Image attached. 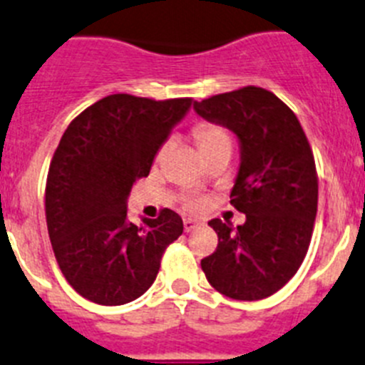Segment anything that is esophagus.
Returning a JSON list of instances; mask_svg holds the SVG:
<instances>
[{
    "label": "esophagus",
    "mask_w": 365,
    "mask_h": 365,
    "mask_svg": "<svg viewBox=\"0 0 365 365\" xmlns=\"http://www.w3.org/2000/svg\"><path fill=\"white\" fill-rule=\"evenodd\" d=\"M195 227H198V222L192 218H185L183 220V229H185V232H190Z\"/></svg>",
    "instance_id": "1"
}]
</instances>
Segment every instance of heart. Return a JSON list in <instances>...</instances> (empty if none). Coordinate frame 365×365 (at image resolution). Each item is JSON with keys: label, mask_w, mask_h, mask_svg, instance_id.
Masks as SVG:
<instances>
[{"label": "heart", "mask_w": 365, "mask_h": 365, "mask_svg": "<svg viewBox=\"0 0 365 365\" xmlns=\"http://www.w3.org/2000/svg\"><path fill=\"white\" fill-rule=\"evenodd\" d=\"M195 140L196 145H198L200 153L202 154H209V153H216V150H229L231 153L232 149V138L229 134L227 129H223L222 125H216V123H200V125L195 127ZM167 145L160 147L158 154H156V158H162L163 154H165ZM185 205L192 211L200 209L202 207V200L198 198H190L187 200Z\"/></svg>", "instance_id": "obj_1"}]
</instances>
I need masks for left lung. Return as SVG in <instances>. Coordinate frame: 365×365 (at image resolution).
Listing matches in <instances>:
<instances>
[{"mask_svg": "<svg viewBox=\"0 0 365 365\" xmlns=\"http://www.w3.org/2000/svg\"><path fill=\"white\" fill-rule=\"evenodd\" d=\"M195 110L238 136L242 163L231 205L245 215L236 229L209 222L218 247L202 269L218 293L262 300L297 274L309 249L318 207L313 150L293 110L262 87L195 101Z\"/></svg>", "mask_w": 365, "mask_h": 365, "instance_id": "obj_1", "label": "left lung"}]
</instances>
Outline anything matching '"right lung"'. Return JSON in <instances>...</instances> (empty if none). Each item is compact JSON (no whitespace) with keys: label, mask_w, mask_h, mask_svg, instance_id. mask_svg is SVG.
<instances>
[{"label":"right lung","mask_w":365,"mask_h":365,"mask_svg":"<svg viewBox=\"0 0 365 365\" xmlns=\"http://www.w3.org/2000/svg\"><path fill=\"white\" fill-rule=\"evenodd\" d=\"M192 98L150 100L110 94L78 114L52 156L45 216L56 262L72 289L100 305L142 297L156 280L165 249L183 232L175 211L134 225L133 183L149 175Z\"/></svg>","instance_id":"right-lung-1"}]
</instances>
